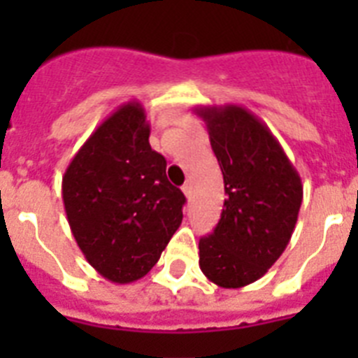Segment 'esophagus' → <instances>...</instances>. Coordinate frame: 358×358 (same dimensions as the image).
Returning a JSON list of instances; mask_svg holds the SVG:
<instances>
[{
    "label": "esophagus",
    "mask_w": 358,
    "mask_h": 358,
    "mask_svg": "<svg viewBox=\"0 0 358 358\" xmlns=\"http://www.w3.org/2000/svg\"><path fill=\"white\" fill-rule=\"evenodd\" d=\"M181 189H182V194H185L186 197H189V195H192V185H189V182H185Z\"/></svg>",
    "instance_id": "esophagus-1"
}]
</instances>
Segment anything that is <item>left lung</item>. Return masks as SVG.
I'll use <instances>...</instances> for the list:
<instances>
[{
    "instance_id": "1",
    "label": "left lung",
    "mask_w": 358,
    "mask_h": 358,
    "mask_svg": "<svg viewBox=\"0 0 358 358\" xmlns=\"http://www.w3.org/2000/svg\"><path fill=\"white\" fill-rule=\"evenodd\" d=\"M224 177L217 227L199 242V267L222 289L260 280L289 245L303 201L301 177L268 127L235 103L199 106Z\"/></svg>"
}]
</instances>
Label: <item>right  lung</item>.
I'll use <instances>...</instances> for the list:
<instances>
[{
	"label": "right lung",
	"instance_id": "add662e5",
	"mask_svg": "<svg viewBox=\"0 0 358 358\" xmlns=\"http://www.w3.org/2000/svg\"><path fill=\"white\" fill-rule=\"evenodd\" d=\"M140 102L107 116L73 156L62 201L85 260L106 280H141L182 222L185 195L166 179V161L148 143Z\"/></svg>",
	"mask_w": 358,
	"mask_h": 358
}]
</instances>
